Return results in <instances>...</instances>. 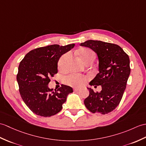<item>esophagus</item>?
Returning <instances> with one entry per match:
<instances>
[{"label":"esophagus","instance_id":"1","mask_svg":"<svg viewBox=\"0 0 146 146\" xmlns=\"http://www.w3.org/2000/svg\"><path fill=\"white\" fill-rule=\"evenodd\" d=\"M80 88H73V91H80Z\"/></svg>","mask_w":146,"mask_h":146}]
</instances>
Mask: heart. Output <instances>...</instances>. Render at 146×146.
<instances>
[{
  "label": "heart",
  "instance_id": "1",
  "mask_svg": "<svg viewBox=\"0 0 146 146\" xmlns=\"http://www.w3.org/2000/svg\"><path fill=\"white\" fill-rule=\"evenodd\" d=\"M78 56L83 62L87 64L90 62H93L96 58V55L94 52L88 48H81L76 52ZM68 57V54H65L60 58L58 65L60 69L62 70L65 67L66 63ZM66 83L69 85L73 86H80L85 82V77L78 74H70L68 76L66 79Z\"/></svg>",
  "mask_w": 146,
  "mask_h": 146
}]
</instances>
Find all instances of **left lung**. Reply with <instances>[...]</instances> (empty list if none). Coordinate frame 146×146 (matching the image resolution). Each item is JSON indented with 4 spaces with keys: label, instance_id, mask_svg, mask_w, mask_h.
<instances>
[{
    "label": "left lung",
    "instance_id": "left-lung-1",
    "mask_svg": "<svg viewBox=\"0 0 146 146\" xmlns=\"http://www.w3.org/2000/svg\"><path fill=\"white\" fill-rule=\"evenodd\" d=\"M80 45L88 47L97 54L99 73L90 85L102 88L97 93L87 88L90 94L84 101V105L93 113H109L119 105L126 88L131 72L129 58L116 44L90 40Z\"/></svg>",
    "mask_w": 146,
    "mask_h": 146
}]
</instances>
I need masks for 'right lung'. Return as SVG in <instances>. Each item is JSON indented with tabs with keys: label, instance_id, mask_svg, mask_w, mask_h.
Wrapping results in <instances>:
<instances>
[{
	"label": "right lung",
	"instance_id": "add662e5",
	"mask_svg": "<svg viewBox=\"0 0 146 146\" xmlns=\"http://www.w3.org/2000/svg\"><path fill=\"white\" fill-rule=\"evenodd\" d=\"M74 44L52 45L31 50L20 62L17 80L23 101L36 115L53 116L62 110L67 96L73 93L69 86L62 84L54 91L48 87L50 78L58 73V62Z\"/></svg>",
	"mask_w": 146,
	"mask_h": 146
}]
</instances>
